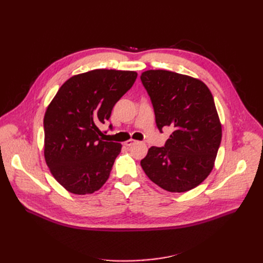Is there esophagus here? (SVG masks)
<instances>
[{
	"label": "esophagus",
	"mask_w": 263,
	"mask_h": 263,
	"mask_svg": "<svg viewBox=\"0 0 263 263\" xmlns=\"http://www.w3.org/2000/svg\"><path fill=\"white\" fill-rule=\"evenodd\" d=\"M134 144H136V140H134V139H128V140L125 141V145H126L127 147H130V146H133Z\"/></svg>",
	"instance_id": "34e87169"
}]
</instances>
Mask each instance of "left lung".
I'll use <instances>...</instances> for the list:
<instances>
[{"label":"left lung","mask_w":263,"mask_h":263,"mask_svg":"<svg viewBox=\"0 0 263 263\" xmlns=\"http://www.w3.org/2000/svg\"><path fill=\"white\" fill-rule=\"evenodd\" d=\"M140 79L153 103L158 129L173 128L164 147L149 148L141 168L163 190L186 192L209 177L221 141L213 95L198 79L172 71L148 70Z\"/></svg>","instance_id":"8db88e82"}]
</instances>
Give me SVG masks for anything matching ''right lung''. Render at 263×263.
<instances>
[{"instance_id": "right-lung-1", "label": "right lung", "mask_w": 263, "mask_h": 263, "mask_svg": "<svg viewBox=\"0 0 263 263\" xmlns=\"http://www.w3.org/2000/svg\"><path fill=\"white\" fill-rule=\"evenodd\" d=\"M136 78L135 71L106 69L77 74L61 85L47 107L45 160L69 192L91 194L107 181L122 145L103 140L99 127Z\"/></svg>"}]
</instances>
